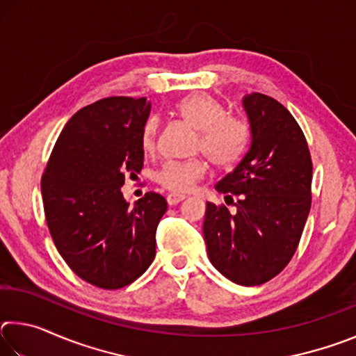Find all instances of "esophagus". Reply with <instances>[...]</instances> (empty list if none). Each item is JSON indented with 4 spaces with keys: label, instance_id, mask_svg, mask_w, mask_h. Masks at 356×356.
<instances>
[{
    "label": "esophagus",
    "instance_id": "34e87169",
    "mask_svg": "<svg viewBox=\"0 0 356 356\" xmlns=\"http://www.w3.org/2000/svg\"><path fill=\"white\" fill-rule=\"evenodd\" d=\"M185 197H186L185 195H177V193H171V195H168L166 201H168V204H170V206H176V204L182 202Z\"/></svg>",
    "mask_w": 356,
    "mask_h": 356
}]
</instances>
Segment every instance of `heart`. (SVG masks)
<instances>
[{
    "instance_id": "b5f03b06",
    "label": "heart",
    "mask_w": 356,
    "mask_h": 356,
    "mask_svg": "<svg viewBox=\"0 0 356 356\" xmlns=\"http://www.w3.org/2000/svg\"><path fill=\"white\" fill-rule=\"evenodd\" d=\"M177 113L186 124L200 130L197 150L215 166L229 168L242 159L248 144V134L238 119L227 116L225 108L207 94L190 95L177 104ZM156 146V122L150 120L143 131V147L146 152ZM206 174L201 160L171 161L156 174V180L166 190L184 193L193 188Z\"/></svg>"
}]
</instances>
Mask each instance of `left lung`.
<instances>
[{"instance_id": "1", "label": "left lung", "mask_w": 356, "mask_h": 356, "mask_svg": "<svg viewBox=\"0 0 356 356\" xmlns=\"http://www.w3.org/2000/svg\"><path fill=\"white\" fill-rule=\"evenodd\" d=\"M250 124L248 152L215 185L237 196L236 212L207 202L202 232L210 262L240 286L264 284L297 250L311 209L308 143L287 108L268 95L242 99Z\"/></svg>"}]
</instances>
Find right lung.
I'll list each match as a JSON object with an SVG mask.
<instances>
[{"mask_svg":"<svg viewBox=\"0 0 356 356\" xmlns=\"http://www.w3.org/2000/svg\"><path fill=\"white\" fill-rule=\"evenodd\" d=\"M146 97H108L64 125L42 177L48 229L59 254L81 280L102 289L129 286L155 257L156 226L168 204L149 191L130 207L125 176L140 174Z\"/></svg>","mask_w":356,"mask_h":356,"instance_id":"add662e5","label":"right lung"}]
</instances>
